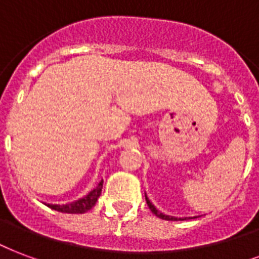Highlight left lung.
<instances>
[{"label":"left lung","mask_w":259,"mask_h":259,"mask_svg":"<svg viewBox=\"0 0 259 259\" xmlns=\"http://www.w3.org/2000/svg\"><path fill=\"white\" fill-rule=\"evenodd\" d=\"M146 202H147V206L150 207V210L154 213L157 217H159V219H162V220H168V221H176V220H184V219H178V217H172V215H166L164 214V213H161V211H158L157 209H155V206L151 203L150 201H149V198L146 196Z\"/></svg>","instance_id":"obj_1"}]
</instances>
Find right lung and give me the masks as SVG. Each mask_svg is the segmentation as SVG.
<instances>
[{
    "label": "right lung",
    "mask_w": 259,
    "mask_h": 259,
    "mask_svg": "<svg viewBox=\"0 0 259 259\" xmlns=\"http://www.w3.org/2000/svg\"><path fill=\"white\" fill-rule=\"evenodd\" d=\"M102 183L101 182L97 187L93 190V191L85 195L84 198H81L79 201L72 202V203H68V205H50L49 203V207L50 209H54V210L61 211V213H69V214H81V213H85L89 211L95 205V202L98 201V198L101 195V191H102Z\"/></svg>",
    "instance_id": "right-lung-1"
}]
</instances>
